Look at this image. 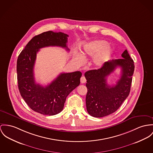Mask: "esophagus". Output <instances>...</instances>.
Here are the masks:
<instances>
[{
    "label": "esophagus",
    "instance_id": "obj_1",
    "mask_svg": "<svg viewBox=\"0 0 153 153\" xmlns=\"http://www.w3.org/2000/svg\"><path fill=\"white\" fill-rule=\"evenodd\" d=\"M80 82H82V83H85V82H86V79H85V77L84 76L80 78Z\"/></svg>",
    "mask_w": 153,
    "mask_h": 153
}]
</instances>
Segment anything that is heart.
Instances as JSON below:
<instances>
[{"label": "heart", "mask_w": 153, "mask_h": 153, "mask_svg": "<svg viewBox=\"0 0 153 153\" xmlns=\"http://www.w3.org/2000/svg\"><path fill=\"white\" fill-rule=\"evenodd\" d=\"M108 45L105 41H94L86 44L82 52V56H77L80 62H82L83 58L93 57L92 60L95 66L100 68L109 59L112 53V49Z\"/></svg>", "instance_id": "b5f03b06"}]
</instances>
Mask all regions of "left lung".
<instances>
[{
	"label": "left lung",
	"instance_id": "left-lung-1",
	"mask_svg": "<svg viewBox=\"0 0 153 153\" xmlns=\"http://www.w3.org/2000/svg\"><path fill=\"white\" fill-rule=\"evenodd\" d=\"M122 57L106 62L101 68L84 74L87 88V111L93 117L101 118L115 112L129 94L134 62L126 49ZM118 67L121 68V77L116 85L111 86L107 84L106 77Z\"/></svg>",
	"mask_w": 153,
	"mask_h": 153
}]
</instances>
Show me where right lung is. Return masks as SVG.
Returning a JSON list of instances; mask_svg holds the SVG:
<instances>
[{
    "label": "right lung",
    "mask_w": 153,
    "mask_h": 153,
    "mask_svg": "<svg viewBox=\"0 0 153 153\" xmlns=\"http://www.w3.org/2000/svg\"><path fill=\"white\" fill-rule=\"evenodd\" d=\"M66 34L52 31L34 36L20 53L17 61V74L20 93L27 104L36 112L55 115L63 109L66 97L80 83L79 71L60 73L50 84L43 87L35 82L34 68L36 53L42 48L67 47Z\"/></svg>",
    "instance_id": "add662e5"
}]
</instances>
